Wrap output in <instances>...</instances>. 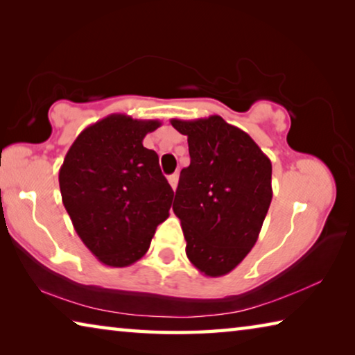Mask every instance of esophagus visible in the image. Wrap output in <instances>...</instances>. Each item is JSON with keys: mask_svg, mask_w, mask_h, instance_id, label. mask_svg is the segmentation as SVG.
Returning <instances> with one entry per match:
<instances>
[{"mask_svg": "<svg viewBox=\"0 0 355 355\" xmlns=\"http://www.w3.org/2000/svg\"><path fill=\"white\" fill-rule=\"evenodd\" d=\"M169 183L172 186V189L175 191L177 186H178V173H172V175L169 177Z\"/></svg>", "mask_w": 355, "mask_h": 355, "instance_id": "esophagus-1", "label": "esophagus"}]
</instances>
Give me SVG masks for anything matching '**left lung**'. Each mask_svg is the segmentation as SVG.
Instances as JSON below:
<instances>
[{
	"instance_id": "1",
	"label": "left lung",
	"mask_w": 355,
	"mask_h": 355,
	"mask_svg": "<svg viewBox=\"0 0 355 355\" xmlns=\"http://www.w3.org/2000/svg\"><path fill=\"white\" fill-rule=\"evenodd\" d=\"M188 136L173 213L189 261L208 277L233 271L254 248L272 200V164L255 141L220 116L172 119Z\"/></svg>"
}]
</instances>
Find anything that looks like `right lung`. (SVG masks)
I'll use <instances>...</instances> for the list:
<instances>
[{"instance_id":"right-lung-1","label":"right lung","mask_w":355,"mask_h":355,"mask_svg":"<svg viewBox=\"0 0 355 355\" xmlns=\"http://www.w3.org/2000/svg\"><path fill=\"white\" fill-rule=\"evenodd\" d=\"M158 127L159 120L111 114L78 135L59 169L75 232L106 266L141 260L156 227L169 218L173 191L158 155L142 146Z\"/></svg>"}]
</instances>
